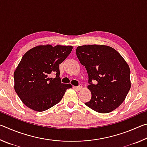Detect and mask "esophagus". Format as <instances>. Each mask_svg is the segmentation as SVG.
Returning <instances> with one entry per match:
<instances>
[{"label": "esophagus", "instance_id": "1", "mask_svg": "<svg viewBox=\"0 0 147 147\" xmlns=\"http://www.w3.org/2000/svg\"><path fill=\"white\" fill-rule=\"evenodd\" d=\"M74 88L76 89V90H78V91H80L82 89V86L80 85L79 86H74Z\"/></svg>", "mask_w": 147, "mask_h": 147}]
</instances>
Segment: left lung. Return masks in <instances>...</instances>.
<instances>
[{"label": "left lung", "instance_id": "1", "mask_svg": "<svg viewBox=\"0 0 147 147\" xmlns=\"http://www.w3.org/2000/svg\"><path fill=\"white\" fill-rule=\"evenodd\" d=\"M76 53L89 76L91 98L86 105L100 113L117 108L131 88L130 69L126 61L116 50L106 45L79 46ZM92 80L96 84H92Z\"/></svg>", "mask_w": 147, "mask_h": 147}]
</instances>
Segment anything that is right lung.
Segmentation results:
<instances>
[{
  "mask_svg": "<svg viewBox=\"0 0 147 147\" xmlns=\"http://www.w3.org/2000/svg\"><path fill=\"white\" fill-rule=\"evenodd\" d=\"M73 46L39 45L24 54L14 72V89L23 103L36 111H43L60 101L70 84L61 82L59 65ZM52 73L56 78H51Z\"/></svg>",
  "mask_w": 147,
  "mask_h": 147,
  "instance_id": "obj_1",
  "label": "right lung"
}]
</instances>
